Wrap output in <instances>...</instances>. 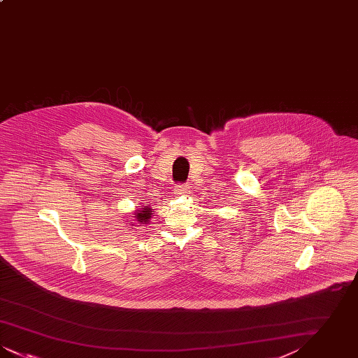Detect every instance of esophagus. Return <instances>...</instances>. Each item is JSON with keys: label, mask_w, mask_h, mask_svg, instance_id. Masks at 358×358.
<instances>
[{"label": "esophagus", "mask_w": 358, "mask_h": 358, "mask_svg": "<svg viewBox=\"0 0 358 358\" xmlns=\"http://www.w3.org/2000/svg\"><path fill=\"white\" fill-rule=\"evenodd\" d=\"M187 192H189V187L187 184H181V185H177L174 187V193L177 196H184V194H187Z\"/></svg>", "instance_id": "esophagus-1"}]
</instances>
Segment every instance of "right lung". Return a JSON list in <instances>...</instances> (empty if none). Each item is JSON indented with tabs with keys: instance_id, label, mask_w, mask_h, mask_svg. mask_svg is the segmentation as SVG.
<instances>
[{
	"instance_id": "add662e5",
	"label": "right lung",
	"mask_w": 358,
	"mask_h": 358,
	"mask_svg": "<svg viewBox=\"0 0 358 358\" xmlns=\"http://www.w3.org/2000/svg\"><path fill=\"white\" fill-rule=\"evenodd\" d=\"M152 208H149V206H145V208H141V209H138L136 210V216H134V219H136V222L138 224H142V222H149V219L152 217Z\"/></svg>"
}]
</instances>
